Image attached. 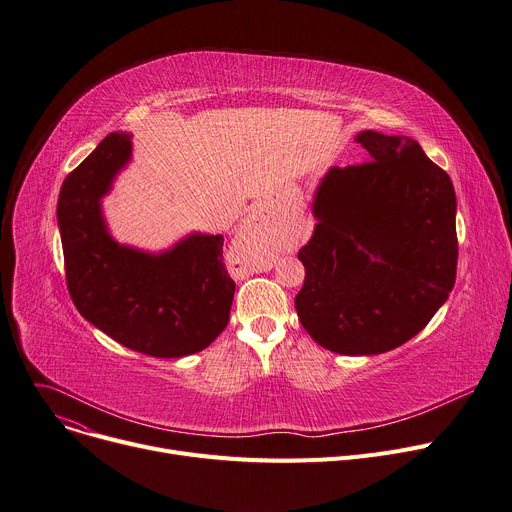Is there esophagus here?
Masks as SVG:
<instances>
[{
  "instance_id": "esophagus-1",
  "label": "esophagus",
  "mask_w": 512,
  "mask_h": 512,
  "mask_svg": "<svg viewBox=\"0 0 512 512\" xmlns=\"http://www.w3.org/2000/svg\"><path fill=\"white\" fill-rule=\"evenodd\" d=\"M259 245H261V241H259V234H257V226L255 228L247 226L243 232H238L234 236L230 251H232V255L238 263L255 267L257 255H259Z\"/></svg>"
}]
</instances>
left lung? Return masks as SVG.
<instances>
[{
	"label": "left lung",
	"mask_w": 512,
	"mask_h": 512,
	"mask_svg": "<svg viewBox=\"0 0 512 512\" xmlns=\"http://www.w3.org/2000/svg\"><path fill=\"white\" fill-rule=\"evenodd\" d=\"M356 142L370 160L331 166L315 193L294 306L319 346L370 356L412 339L449 298L457 199L416 140L360 131Z\"/></svg>",
	"instance_id": "8db88e82"
}]
</instances>
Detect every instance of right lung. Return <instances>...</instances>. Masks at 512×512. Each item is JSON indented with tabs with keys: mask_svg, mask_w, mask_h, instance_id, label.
Wrapping results in <instances>:
<instances>
[{
	"mask_svg": "<svg viewBox=\"0 0 512 512\" xmlns=\"http://www.w3.org/2000/svg\"><path fill=\"white\" fill-rule=\"evenodd\" d=\"M129 158L131 135L109 133L61 185L67 290L86 321L129 350L154 358L201 352L228 325L234 298L224 236L195 232L158 255L113 241L100 199Z\"/></svg>",
	"mask_w": 512,
	"mask_h": 512,
	"instance_id": "1",
	"label": "right lung"
}]
</instances>
